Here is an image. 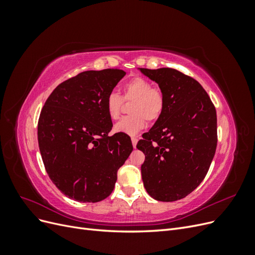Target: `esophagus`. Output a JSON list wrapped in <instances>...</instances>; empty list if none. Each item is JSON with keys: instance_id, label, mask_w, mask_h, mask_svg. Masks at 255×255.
Instances as JSON below:
<instances>
[{"instance_id": "obj_1", "label": "esophagus", "mask_w": 255, "mask_h": 255, "mask_svg": "<svg viewBox=\"0 0 255 255\" xmlns=\"http://www.w3.org/2000/svg\"><path fill=\"white\" fill-rule=\"evenodd\" d=\"M137 141H138V139H137V137H132V143H133V146H134V148H136V144H137Z\"/></svg>"}]
</instances>
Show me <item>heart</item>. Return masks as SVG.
<instances>
[{
    "label": "heart",
    "mask_w": 255,
    "mask_h": 255,
    "mask_svg": "<svg viewBox=\"0 0 255 255\" xmlns=\"http://www.w3.org/2000/svg\"><path fill=\"white\" fill-rule=\"evenodd\" d=\"M123 100H133L129 112L133 115L126 116L115 125V132L129 136L139 133L145 127V119L156 121L165 109L163 91L153 88V85L143 78H134L123 87ZM105 109L112 120L119 118L122 109V98L111 92L105 100Z\"/></svg>",
    "instance_id": "1"
}]
</instances>
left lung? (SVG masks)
<instances>
[{"label": "left lung", "instance_id": "8db88e82", "mask_svg": "<svg viewBox=\"0 0 255 255\" xmlns=\"http://www.w3.org/2000/svg\"><path fill=\"white\" fill-rule=\"evenodd\" d=\"M158 84L165 109L137 143L145 159L141 176L146 192L157 201L172 202L203 181L217 146V115L204 88L172 68H139Z\"/></svg>", "mask_w": 255, "mask_h": 255}]
</instances>
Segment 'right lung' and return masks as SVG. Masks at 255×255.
Here are the masks:
<instances>
[{"label":"right lung","mask_w":255,"mask_h":255,"mask_svg":"<svg viewBox=\"0 0 255 255\" xmlns=\"http://www.w3.org/2000/svg\"><path fill=\"white\" fill-rule=\"evenodd\" d=\"M126 75L119 68L84 71L53 90L38 120V143L51 181L68 198L109 197L118 169L133 151L127 134L110 136L105 100Z\"/></svg>","instance_id":"1"}]
</instances>
